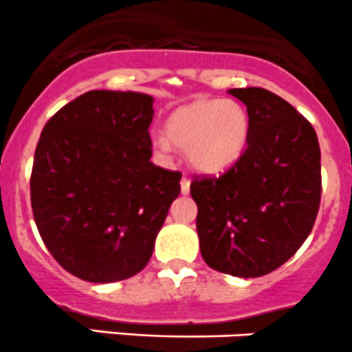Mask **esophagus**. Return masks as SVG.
Here are the masks:
<instances>
[{"instance_id": "esophagus-1", "label": "esophagus", "mask_w": 352, "mask_h": 352, "mask_svg": "<svg viewBox=\"0 0 352 352\" xmlns=\"http://www.w3.org/2000/svg\"><path fill=\"white\" fill-rule=\"evenodd\" d=\"M180 189H182V194H189V190H190V179H189V177H184V179L180 180Z\"/></svg>"}]
</instances>
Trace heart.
<instances>
[{
    "instance_id": "obj_1",
    "label": "heart",
    "mask_w": 352,
    "mask_h": 352,
    "mask_svg": "<svg viewBox=\"0 0 352 352\" xmlns=\"http://www.w3.org/2000/svg\"><path fill=\"white\" fill-rule=\"evenodd\" d=\"M165 134L153 138L162 153L172 142L186 149L189 162L206 173H220L234 166L244 155L251 135L248 110L234 100L203 98L177 108L166 122Z\"/></svg>"
}]
</instances>
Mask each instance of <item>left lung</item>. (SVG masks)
Returning <instances> with one entry per match:
<instances>
[{
    "mask_svg": "<svg viewBox=\"0 0 352 352\" xmlns=\"http://www.w3.org/2000/svg\"><path fill=\"white\" fill-rule=\"evenodd\" d=\"M228 93L248 107V148L221 175L194 177L190 196L208 267L254 278L282 267L315 225L320 144L311 124L277 94L261 87Z\"/></svg>",
    "mask_w": 352,
    "mask_h": 352,
    "instance_id": "8db88e82",
    "label": "left lung"
}]
</instances>
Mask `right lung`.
<instances>
[{
  "label": "right lung",
  "mask_w": 352,
  "mask_h": 352,
  "mask_svg": "<svg viewBox=\"0 0 352 352\" xmlns=\"http://www.w3.org/2000/svg\"><path fill=\"white\" fill-rule=\"evenodd\" d=\"M153 98L89 91L47 120L30 175L43 242L68 274L125 280L148 265L182 173L151 163Z\"/></svg>",
  "instance_id": "add662e5"
}]
</instances>
